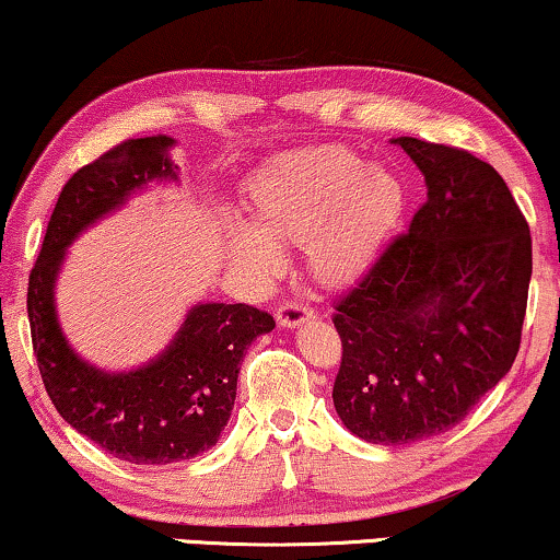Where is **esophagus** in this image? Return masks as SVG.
I'll use <instances>...</instances> for the list:
<instances>
[{"label":"esophagus","mask_w":560,"mask_h":560,"mask_svg":"<svg viewBox=\"0 0 560 560\" xmlns=\"http://www.w3.org/2000/svg\"><path fill=\"white\" fill-rule=\"evenodd\" d=\"M313 315H315L313 307H307L303 303H293V300H285V303L275 311V318H278L282 328H295V326H300V323L311 320Z\"/></svg>","instance_id":"34e87169"}]
</instances>
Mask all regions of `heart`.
<instances>
[{"mask_svg": "<svg viewBox=\"0 0 560 560\" xmlns=\"http://www.w3.org/2000/svg\"><path fill=\"white\" fill-rule=\"evenodd\" d=\"M257 226L226 222L234 262L257 278L285 267L278 242L303 245L323 285H346L376 260L407 207V186L388 166L369 164L340 143L307 145L275 159L249 186Z\"/></svg>", "mask_w": 560, "mask_h": 560, "instance_id": "1", "label": "heart"}]
</instances>
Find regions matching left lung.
Here are the masks:
<instances>
[{"instance_id": "left-lung-1", "label": "left lung", "mask_w": 560, "mask_h": 560, "mask_svg": "<svg viewBox=\"0 0 560 560\" xmlns=\"http://www.w3.org/2000/svg\"><path fill=\"white\" fill-rule=\"evenodd\" d=\"M427 201L334 307V404L371 444L447 432L513 366L533 272L528 222L488 161L401 136Z\"/></svg>"}]
</instances>
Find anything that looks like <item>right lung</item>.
<instances>
[{
  "mask_svg": "<svg viewBox=\"0 0 560 560\" xmlns=\"http://www.w3.org/2000/svg\"><path fill=\"white\" fill-rule=\"evenodd\" d=\"M174 139L145 136L78 168L58 205L30 272L27 315L45 392L72 429L131 465H174L214 447L237 396L240 363L270 313L245 303L194 305L166 351L141 369L110 374L80 359L55 313V280L65 249L101 217L126 205L149 182H174Z\"/></svg>",
  "mask_w": 560,
  "mask_h": 560,
  "instance_id": "right-lung-1",
  "label": "right lung"
}]
</instances>
